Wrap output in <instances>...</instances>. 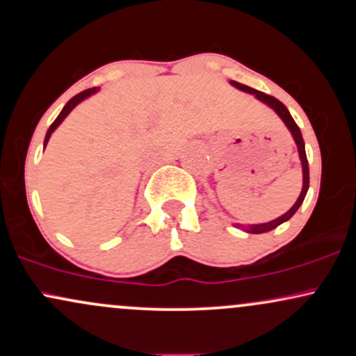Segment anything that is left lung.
I'll use <instances>...</instances> for the list:
<instances>
[{
    "instance_id": "1",
    "label": "left lung",
    "mask_w": 356,
    "mask_h": 356,
    "mask_svg": "<svg viewBox=\"0 0 356 356\" xmlns=\"http://www.w3.org/2000/svg\"><path fill=\"white\" fill-rule=\"evenodd\" d=\"M232 85H234L236 88L243 90V92H248V93H252V95H256L257 100L264 102V104L269 105L277 115L281 117V120L284 122V125L288 127L289 132H291L293 138H295L296 145H298V152H300V159H301V165H303V189H301V194L300 197H298V201L295 202V206L291 207L286 214L281 216V218H277L275 220H271V222H264V224H251V226H241L246 232H251V234H261V232H268V231H273L276 229L280 224H283L284 220L291 219L293 216H295V212L300 209V206L303 204L305 201V195L306 192H308V187H309V167H308V159H306V150H305V140H303V136H301V130L300 127L296 125V122L293 120L291 113L288 112V108L284 107L283 104H281L280 100L275 99V97L271 95H266V93L259 92V90H254L251 87H248V85H243L239 83V81H232Z\"/></svg>"
}]
</instances>
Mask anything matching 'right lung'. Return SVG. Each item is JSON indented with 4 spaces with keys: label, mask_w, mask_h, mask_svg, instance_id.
<instances>
[{
    "label": "right lung",
    "mask_w": 356,
    "mask_h": 356,
    "mask_svg": "<svg viewBox=\"0 0 356 356\" xmlns=\"http://www.w3.org/2000/svg\"><path fill=\"white\" fill-rule=\"evenodd\" d=\"M95 92H97V88H88V90H83V92H80L79 95H75V97H73L72 100H68V102H67V105H65L63 110H61V112H60V115L55 118V122H53V124L50 125V129H48V132H47V137H44V145H47V142L50 140V136H51V134H53V130H55L56 127H58V125L61 124V122H63V118L67 117L68 113H70L72 110L75 108L76 105H79L81 100H85V99H87V97H90V95H92V93H95Z\"/></svg>",
    "instance_id": "obj_1"
}]
</instances>
